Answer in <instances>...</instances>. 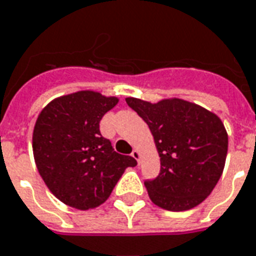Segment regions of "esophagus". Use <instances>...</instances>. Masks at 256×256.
Instances as JSON below:
<instances>
[{"label": "esophagus", "mask_w": 256, "mask_h": 256, "mask_svg": "<svg viewBox=\"0 0 256 256\" xmlns=\"http://www.w3.org/2000/svg\"><path fill=\"white\" fill-rule=\"evenodd\" d=\"M132 157H134V158L136 160V161H138V162L141 161V152H140V150H138V149L132 150Z\"/></svg>", "instance_id": "34e87169"}]
</instances>
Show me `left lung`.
<instances>
[{"label":"left lung","instance_id":"8db88e82","mask_svg":"<svg viewBox=\"0 0 256 256\" xmlns=\"http://www.w3.org/2000/svg\"><path fill=\"white\" fill-rule=\"evenodd\" d=\"M126 103L148 124L161 161L158 177L145 182L150 200L173 212L204 202L226 165L228 134L222 120L180 98L157 103L126 98Z\"/></svg>","mask_w":256,"mask_h":256}]
</instances>
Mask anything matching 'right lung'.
I'll return each mask as SVG.
<instances>
[{
    "label": "right lung",
    "instance_id": "obj_1",
    "mask_svg": "<svg viewBox=\"0 0 256 256\" xmlns=\"http://www.w3.org/2000/svg\"><path fill=\"white\" fill-rule=\"evenodd\" d=\"M120 99L83 90L54 98L38 114L32 148L37 170L66 206L96 208L110 198L120 176L136 161L116 153L99 122Z\"/></svg>",
    "mask_w": 256,
    "mask_h": 256
}]
</instances>
